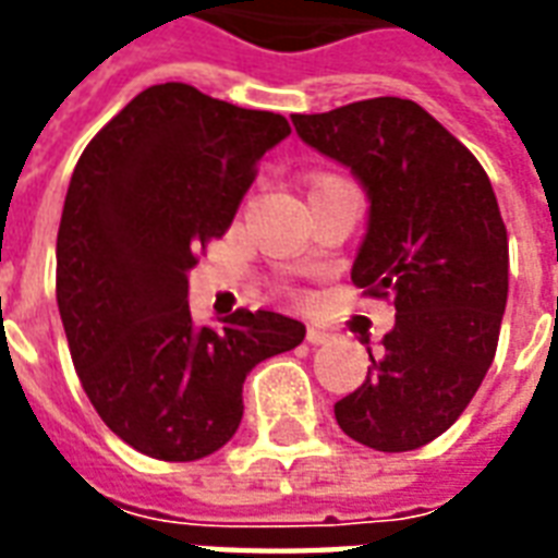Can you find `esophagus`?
<instances>
[{"mask_svg": "<svg viewBox=\"0 0 558 558\" xmlns=\"http://www.w3.org/2000/svg\"><path fill=\"white\" fill-rule=\"evenodd\" d=\"M328 338H331V335H328L326 328L307 326V343H311V347H319V343H326Z\"/></svg>", "mask_w": 558, "mask_h": 558, "instance_id": "obj_1", "label": "esophagus"}]
</instances>
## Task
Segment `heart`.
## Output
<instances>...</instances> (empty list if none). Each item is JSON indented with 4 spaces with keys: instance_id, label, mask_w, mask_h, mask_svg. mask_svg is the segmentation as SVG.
Masks as SVG:
<instances>
[{
    "instance_id": "1",
    "label": "heart",
    "mask_w": 558,
    "mask_h": 558,
    "mask_svg": "<svg viewBox=\"0 0 558 558\" xmlns=\"http://www.w3.org/2000/svg\"><path fill=\"white\" fill-rule=\"evenodd\" d=\"M323 182H326V179H323Z\"/></svg>"
}]
</instances>
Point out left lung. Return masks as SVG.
Segmentation results:
<instances>
[{
    "instance_id": "1",
    "label": "left lung",
    "mask_w": 558,
    "mask_h": 558,
    "mask_svg": "<svg viewBox=\"0 0 558 558\" xmlns=\"http://www.w3.org/2000/svg\"><path fill=\"white\" fill-rule=\"evenodd\" d=\"M292 125L364 184L371 220L352 283L398 311L367 379L335 403V418L376 451L421 448L463 415L499 343L508 232L490 179L407 98L299 113Z\"/></svg>"
}]
</instances>
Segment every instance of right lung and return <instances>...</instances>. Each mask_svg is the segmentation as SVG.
Listing matches in <instances>:
<instances>
[{"label":"right lung","mask_w":558,"mask_h":558,"mask_svg":"<svg viewBox=\"0 0 558 558\" xmlns=\"http://www.w3.org/2000/svg\"><path fill=\"white\" fill-rule=\"evenodd\" d=\"M290 134L268 110L187 83L140 92L80 155L56 239V302L92 407L140 454L187 463L242 424L244 376L304 340L299 319L235 311L196 328L187 271L230 230L256 163Z\"/></svg>","instance_id":"1"}]
</instances>
